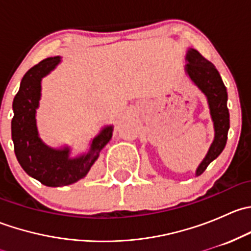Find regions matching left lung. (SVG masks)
<instances>
[{
  "mask_svg": "<svg viewBox=\"0 0 251 251\" xmlns=\"http://www.w3.org/2000/svg\"><path fill=\"white\" fill-rule=\"evenodd\" d=\"M187 64L184 72L192 82L204 93L209 104L210 115L214 123V141L196 170V176L205 171L210 163L224 151L229 130V113L227 108V90L215 65L193 48H188L186 54Z\"/></svg>",
  "mask_w": 251,
  "mask_h": 251,
  "instance_id": "8db88e82",
  "label": "left lung"
}]
</instances>
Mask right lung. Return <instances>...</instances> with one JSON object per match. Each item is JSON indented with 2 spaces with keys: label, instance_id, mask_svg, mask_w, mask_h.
Wrapping results in <instances>:
<instances>
[{
  "label": "right lung",
  "instance_id": "add662e5",
  "mask_svg": "<svg viewBox=\"0 0 251 251\" xmlns=\"http://www.w3.org/2000/svg\"><path fill=\"white\" fill-rule=\"evenodd\" d=\"M60 60V57L46 58L27 70L13 100L14 153L23 170L47 187L68 186L83 178L113 136V125L104 126L91 141L87 153L75 158L70 156V147L52 148L40 138L36 109L41 100V81Z\"/></svg>",
  "mask_w": 251,
  "mask_h": 251
}]
</instances>
